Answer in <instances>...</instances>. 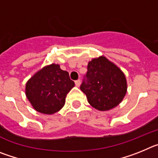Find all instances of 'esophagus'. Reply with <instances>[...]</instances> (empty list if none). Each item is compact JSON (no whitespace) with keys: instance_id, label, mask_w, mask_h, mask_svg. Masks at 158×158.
<instances>
[{"instance_id":"obj_1","label":"esophagus","mask_w":158,"mask_h":158,"mask_svg":"<svg viewBox=\"0 0 158 158\" xmlns=\"http://www.w3.org/2000/svg\"><path fill=\"white\" fill-rule=\"evenodd\" d=\"M75 85H76V86H77V87H79L81 85V81L80 80H77L76 81H75Z\"/></svg>"}]
</instances>
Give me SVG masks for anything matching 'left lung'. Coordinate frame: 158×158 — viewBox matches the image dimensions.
Returning <instances> with one entry per match:
<instances>
[{
  "mask_svg": "<svg viewBox=\"0 0 158 158\" xmlns=\"http://www.w3.org/2000/svg\"><path fill=\"white\" fill-rule=\"evenodd\" d=\"M81 90L89 104L99 111H108L120 104L127 90L125 74L104 56L92 59L88 64L86 80Z\"/></svg>",
  "mask_w": 158,
  "mask_h": 158,
  "instance_id": "8db88e82",
  "label": "left lung"
}]
</instances>
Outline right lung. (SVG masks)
Listing matches in <instances>:
<instances>
[{
  "mask_svg": "<svg viewBox=\"0 0 158 158\" xmlns=\"http://www.w3.org/2000/svg\"><path fill=\"white\" fill-rule=\"evenodd\" d=\"M74 85L69 73L52 63L42 68L27 81L25 93L35 111L52 115L63 107L67 93Z\"/></svg>",
  "mask_w": 158,
  "mask_h": 158,
  "instance_id": "add662e5",
  "label": "right lung"
}]
</instances>
